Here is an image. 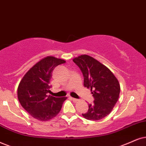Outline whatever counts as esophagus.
<instances>
[{
	"label": "esophagus",
	"mask_w": 146,
	"mask_h": 146,
	"mask_svg": "<svg viewBox=\"0 0 146 146\" xmlns=\"http://www.w3.org/2000/svg\"><path fill=\"white\" fill-rule=\"evenodd\" d=\"M71 99L73 101V102H78V101L79 100H78V99L74 98H72V97H71Z\"/></svg>",
	"instance_id": "esophagus-1"
}]
</instances>
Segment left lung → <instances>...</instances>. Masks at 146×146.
I'll list each match as a JSON object with an SVG mask.
<instances>
[{
    "mask_svg": "<svg viewBox=\"0 0 146 146\" xmlns=\"http://www.w3.org/2000/svg\"><path fill=\"white\" fill-rule=\"evenodd\" d=\"M73 60L82 72L84 86L91 89L94 98L83 117L91 121L103 119L110 113L119 99L121 88L117 79L106 66L88 55Z\"/></svg>",
    "mask_w": 146,
    "mask_h": 146,
    "instance_id": "left-lung-1",
    "label": "left lung"
}]
</instances>
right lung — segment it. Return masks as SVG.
<instances>
[{"label":"right lung","mask_w":146,"mask_h":146,"mask_svg":"<svg viewBox=\"0 0 146 146\" xmlns=\"http://www.w3.org/2000/svg\"><path fill=\"white\" fill-rule=\"evenodd\" d=\"M65 60L47 56L31 68L19 83L17 96L20 104L28 113L39 121H46L56 117L67 97L48 96L52 86V72Z\"/></svg>","instance_id":"1"}]
</instances>
